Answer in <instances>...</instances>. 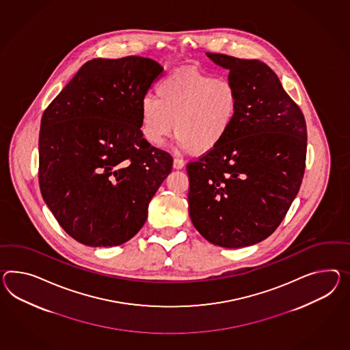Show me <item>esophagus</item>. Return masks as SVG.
Instances as JSON below:
<instances>
[{
  "label": "esophagus",
  "instance_id": "obj_1",
  "mask_svg": "<svg viewBox=\"0 0 350 350\" xmlns=\"http://www.w3.org/2000/svg\"><path fill=\"white\" fill-rule=\"evenodd\" d=\"M185 167V162L182 161V159H179V158H174V161H173V168L174 170H182Z\"/></svg>",
  "mask_w": 350,
  "mask_h": 350
}]
</instances>
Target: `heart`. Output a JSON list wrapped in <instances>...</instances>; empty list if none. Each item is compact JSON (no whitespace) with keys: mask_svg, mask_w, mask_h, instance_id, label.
<instances>
[{"mask_svg":"<svg viewBox=\"0 0 350 350\" xmlns=\"http://www.w3.org/2000/svg\"><path fill=\"white\" fill-rule=\"evenodd\" d=\"M239 92L229 79L198 69H179L157 87V98L140 103L142 133L153 145L172 135L185 150L207 154L230 134L239 111Z\"/></svg>","mask_w":350,"mask_h":350,"instance_id":"heart-1","label":"heart"}]
</instances>
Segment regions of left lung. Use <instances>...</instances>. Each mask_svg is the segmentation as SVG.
Listing matches in <instances>:
<instances>
[{
  "instance_id": "obj_1",
  "label": "left lung",
  "mask_w": 350,
  "mask_h": 350,
  "mask_svg": "<svg viewBox=\"0 0 350 350\" xmlns=\"http://www.w3.org/2000/svg\"><path fill=\"white\" fill-rule=\"evenodd\" d=\"M206 55L229 69L240 101L225 142L187 164L189 216L215 245L249 247L273 234L299 192L306 165V121L263 62Z\"/></svg>"
}]
</instances>
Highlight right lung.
<instances>
[{"mask_svg":"<svg viewBox=\"0 0 350 350\" xmlns=\"http://www.w3.org/2000/svg\"><path fill=\"white\" fill-rule=\"evenodd\" d=\"M163 67L144 57L88 60L46 107L39 185L64 231L88 247L124 244L172 171L142 133L140 103Z\"/></svg>","mask_w":350,"mask_h":350,"instance_id":"add662e5","label":"right lung"}]
</instances>
